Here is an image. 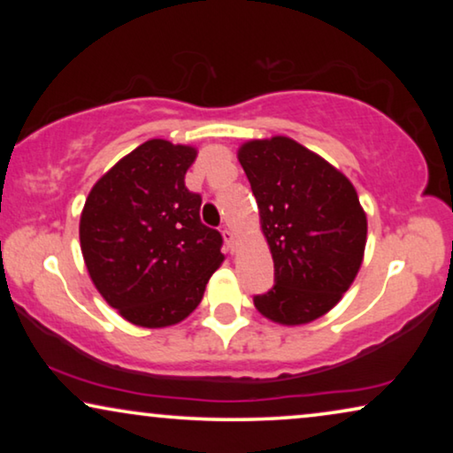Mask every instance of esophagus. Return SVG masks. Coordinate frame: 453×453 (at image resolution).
I'll return each mask as SVG.
<instances>
[{
    "label": "esophagus",
    "instance_id": "34e87169",
    "mask_svg": "<svg viewBox=\"0 0 453 453\" xmlns=\"http://www.w3.org/2000/svg\"><path fill=\"white\" fill-rule=\"evenodd\" d=\"M222 237H225V243H226V250L228 251H234V233L231 226H222Z\"/></svg>",
    "mask_w": 453,
    "mask_h": 453
}]
</instances>
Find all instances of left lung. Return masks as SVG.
Masks as SVG:
<instances>
[{"label": "left lung", "mask_w": 453, "mask_h": 453, "mask_svg": "<svg viewBox=\"0 0 453 453\" xmlns=\"http://www.w3.org/2000/svg\"><path fill=\"white\" fill-rule=\"evenodd\" d=\"M239 163L274 259V287L253 303L278 324H309L342 299L361 268L367 216L357 191L330 163L282 135L247 142Z\"/></svg>", "instance_id": "obj_1"}]
</instances>
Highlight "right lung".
I'll list each match as a JSON object with an SVG mask.
<instances>
[{
  "label": "right lung",
  "instance_id": "1",
  "mask_svg": "<svg viewBox=\"0 0 453 453\" xmlns=\"http://www.w3.org/2000/svg\"><path fill=\"white\" fill-rule=\"evenodd\" d=\"M189 146L148 140L98 179L80 219L88 274L111 307L142 327H165L200 305L222 262V234L200 220L185 188Z\"/></svg>",
  "mask_w": 453,
  "mask_h": 453
}]
</instances>
